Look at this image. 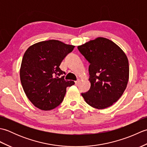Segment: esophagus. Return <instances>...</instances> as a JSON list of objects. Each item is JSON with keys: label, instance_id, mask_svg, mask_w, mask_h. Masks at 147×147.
<instances>
[{"label": "esophagus", "instance_id": "1", "mask_svg": "<svg viewBox=\"0 0 147 147\" xmlns=\"http://www.w3.org/2000/svg\"><path fill=\"white\" fill-rule=\"evenodd\" d=\"M80 80H78L77 81H76V82H75L76 85V86H77V85H79V83H80Z\"/></svg>", "mask_w": 147, "mask_h": 147}]
</instances>
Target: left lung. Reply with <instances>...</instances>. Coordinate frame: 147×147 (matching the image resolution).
<instances>
[{
    "instance_id": "8db88e82",
    "label": "left lung",
    "mask_w": 147,
    "mask_h": 147,
    "mask_svg": "<svg viewBox=\"0 0 147 147\" xmlns=\"http://www.w3.org/2000/svg\"><path fill=\"white\" fill-rule=\"evenodd\" d=\"M90 64V89L82 93L92 107L104 109L116 102L126 90L129 80L128 59L119 47L111 40L98 37L78 46Z\"/></svg>"
}]
</instances>
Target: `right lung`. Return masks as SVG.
<instances>
[{"label": "right lung", "mask_w": 147, "mask_h": 147, "mask_svg": "<svg viewBox=\"0 0 147 147\" xmlns=\"http://www.w3.org/2000/svg\"><path fill=\"white\" fill-rule=\"evenodd\" d=\"M74 47L49 40L31 45L24 53L20 67L21 83L28 98L40 110L57 107L63 100L67 87L74 85L73 81L61 77L65 73L59 67Z\"/></svg>", "instance_id": "obj_1"}]
</instances>
